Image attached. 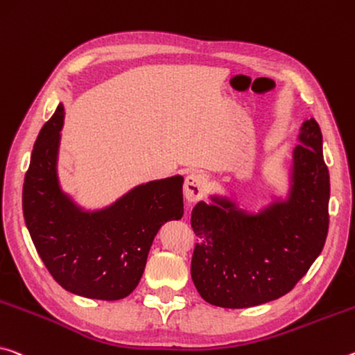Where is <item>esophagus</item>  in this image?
Masks as SVG:
<instances>
[{
    "label": "esophagus",
    "mask_w": 355,
    "mask_h": 355,
    "mask_svg": "<svg viewBox=\"0 0 355 355\" xmlns=\"http://www.w3.org/2000/svg\"><path fill=\"white\" fill-rule=\"evenodd\" d=\"M208 187V177L202 172H193L187 177L184 182V198L189 202H196L202 199L205 189Z\"/></svg>",
    "instance_id": "34e87169"
}]
</instances>
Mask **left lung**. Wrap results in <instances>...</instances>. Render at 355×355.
<instances>
[{
    "label": "left lung",
    "mask_w": 355,
    "mask_h": 355,
    "mask_svg": "<svg viewBox=\"0 0 355 355\" xmlns=\"http://www.w3.org/2000/svg\"><path fill=\"white\" fill-rule=\"evenodd\" d=\"M210 199L191 213L199 241L191 277L202 299L221 308H250L288 294L320 254L329 230L330 178L316 120L300 128L288 199L259 213L229 198Z\"/></svg>",
    "instance_id": "8db88e82"
}]
</instances>
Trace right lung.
Segmentation results:
<instances>
[{
  "label": "right lung",
  "instance_id": "obj_1",
  "mask_svg": "<svg viewBox=\"0 0 355 355\" xmlns=\"http://www.w3.org/2000/svg\"><path fill=\"white\" fill-rule=\"evenodd\" d=\"M63 120L60 104L33 148L21 196L28 232L61 288L87 299H125L142 278L157 230L183 216V177L153 180L109 207L83 210L56 173Z\"/></svg>",
  "mask_w": 355,
  "mask_h": 355
}]
</instances>
